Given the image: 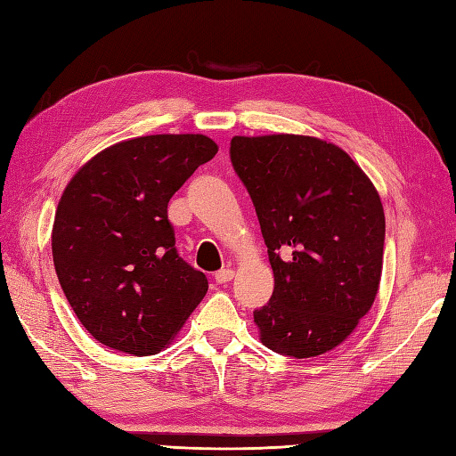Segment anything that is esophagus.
<instances>
[{
    "label": "esophagus",
    "mask_w": 456,
    "mask_h": 456,
    "mask_svg": "<svg viewBox=\"0 0 456 456\" xmlns=\"http://www.w3.org/2000/svg\"><path fill=\"white\" fill-rule=\"evenodd\" d=\"M233 276H235V273L231 268H221L219 273H216V282L217 284H227V282H231V280H233Z\"/></svg>",
    "instance_id": "34e87169"
}]
</instances>
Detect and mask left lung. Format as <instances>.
I'll return each instance as SVG.
<instances>
[{"mask_svg": "<svg viewBox=\"0 0 456 456\" xmlns=\"http://www.w3.org/2000/svg\"><path fill=\"white\" fill-rule=\"evenodd\" d=\"M233 170L247 188L274 273L255 309L270 351H331L372 307L386 221L378 191L345 151L304 134L233 137Z\"/></svg>", "mask_w": 456, "mask_h": 456, "instance_id": "8db88e82", "label": "left lung"}]
</instances>
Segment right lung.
<instances>
[{"label":"right lung","mask_w":456,"mask_h":456,"mask_svg":"<svg viewBox=\"0 0 456 456\" xmlns=\"http://www.w3.org/2000/svg\"><path fill=\"white\" fill-rule=\"evenodd\" d=\"M216 152L206 134H149L95 154L66 186L53 260L95 341L157 354L206 296V274L176 250L168 201Z\"/></svg>","instance_id":"right-lung-1"}]
</instances>
